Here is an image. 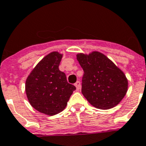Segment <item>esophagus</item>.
I'll list each match as a JSON object with an SVG mask.
<instances>
[{"instance_id": "esophagus-1", "label": "esophagus", "mask_w": 146, "mask_h": 146, "mask_svg": "<svg viewBox=\"0 0 146 146\" xmlns=\"http://www.w3.org/2000/svg\"><path fill=\"white\" fill-rule=\"evenodd\" d=\"M74 86L76 87V90H77V91H78V90L80 89V88H81V83H80V82H78H78H76L75 84H74Z\"/></svg>"}]
</instances>
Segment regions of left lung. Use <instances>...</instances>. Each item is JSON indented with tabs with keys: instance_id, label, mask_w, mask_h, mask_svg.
<instances>
[{
	"instance_id": "left-lung-1",
	"label": "left lung",
	"mask_w": 146,
	"mask_h": 146,
	"mask_svg": "<svg viewBox=\"0 0 146 146\" xmlns=\"http://www.w3.org/2000/svg\"><path fill=\"white\" fill-rule=\"evenodd\" d=\"M76 57L84 71L82 93L88 102L103 110L117 106L128 91L124 72L99 51L79 53Z\"/></svg>"
}]
</instances>
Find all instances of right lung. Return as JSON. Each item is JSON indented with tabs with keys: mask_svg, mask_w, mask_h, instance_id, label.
<instances>
[{
	"mask_svg": "<svg viewBox=\"0 0 146 146\" xmlns=\"http://www.w3.org/2000/svg\"><path fill=\"white\" fill-rule=\"evenodd\" d=\"M63 54L53 51L36 65L25 82V92L31 106L40 113L54 115L66 107L76 88L67 82L59 70Z\"/></svg>",
	"mask_w": 146,
	"mask_h": 146,
	"instance_id": "1",
	"label": "right lung"
}]
</instances>
